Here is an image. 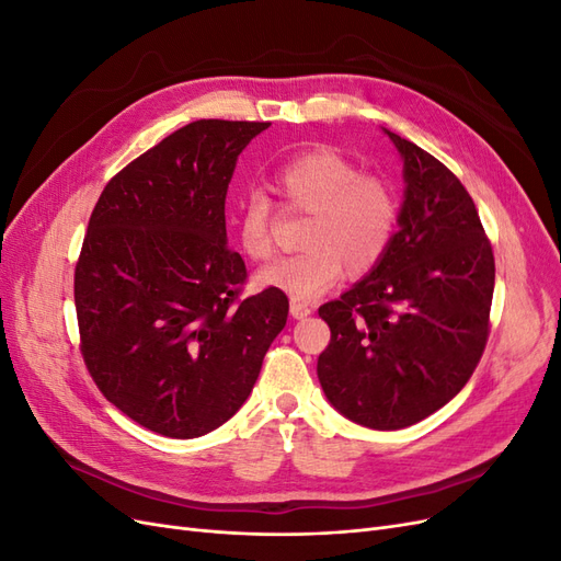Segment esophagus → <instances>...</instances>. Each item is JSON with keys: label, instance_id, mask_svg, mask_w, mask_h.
I'll return each mask as SVG.
<instances>
[{"label": "esophagus", "instance_id": "34e87169", "mask_svg": "<svg viewBox=\"0 0 561 561\" xmlns=\"http://www.w3.org/2000/svg\"><path fill=\"white\" fill-rule=\"evenodd\" d=\"M311 311H313V309L309 307V304H304V301H293V304H290V313H293V318H297V320L311 316Z\"/></svg>", "mask_w": 561, "mask_h": 561}]
</instances>
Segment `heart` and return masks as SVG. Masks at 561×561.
Masks as SVG:
<instances>
[{
	"label": "heart",
	"instance_id": "obj_1",
	"mask_svg": "<svg viewBox=\"0 0 561 561\" xmlns=\"http://www.w3.org/2000/svg\"><path fill=\"white\" fill-rule=\"evenodd\" d=\"M287 208L309 213L304 252L280 257L257 274V283L293 299H316L342 278L363 276L388 252L398 229L400 201L383 178L365 175L334 151L320 149L280 165L271 178ZM239 243L250 260L271 257V206L262 194H248L236 213Z\"/></svg>",
	"mask_w": 561,
	"mask_h": 561
}]
</instances>
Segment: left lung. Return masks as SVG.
<instances>
[{"label": "left lung", "mask_w": 561, "mask_h": 561, "mask_svg": "<svg viewBox=\"0 0 561 561\" xmlns=\"http://www.w3.org/2000/svg\"><path fill=\"white\" fill-rule=\"evenodd\" d=\"M383 133L402 159L398 231L365 278L318 309L332 332L318 379L339 414L398 431L468 383L489 336L496 268L466 186L428 151Z\"/></svg>", "instance_id": "obj_1"}]
</instances>
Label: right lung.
I'll return each instance as SVG.
<instances>
[{
  "mask_svg": "<svg viewBox=\"0 0 561 561\" xmlns=\"http://www.w3.org/2000/svg\"><path fill=\"white\" fill-rule=\"evenodd\" d=\"M268 126L175 130L107 182L89 219L75 271L83 363L116 410L159 435L229 421L285 328L280 290L239 299L245 262L225 222L236 161Z\"/></svg>",
  "mask_w": 561,
  "mask_h": 561,
  "instance_id": "right-lung-1",
  "label": "right lung"
}]
</instances>
